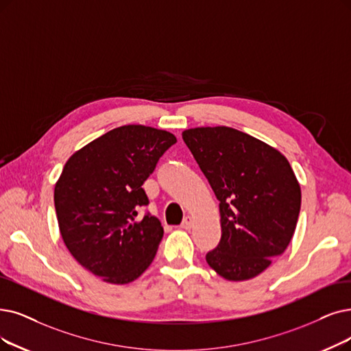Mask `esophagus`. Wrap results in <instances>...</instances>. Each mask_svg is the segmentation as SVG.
Instances as JSON below:
<instances>
[{
    "mask_svg": "<svg viewBox=\"0 0 351 351\" xmlns=\"http://www.w3.org/2000/svg\"><path fill=\"white\" fill-rule=\"evenodd\" d=\"M193 224H194V220H193V217H190V216H187L184 220H183V223H181V229H186V230H190L191 228H193Z\"/></svg>",
    "mask_w": 351,
    "mask_h": 351,
    "instance_id": "34e87169",
    "label": "esophagus"
}]
</instances>
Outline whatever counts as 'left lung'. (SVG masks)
Instances as JSON below:
<instances>
[{
  "label": "left lung",
  "mask_w": 351,
  "mask_h": 351,
  "mask_svg": "<svg viewBox=\"0 0 351 351\" xmlns=\"http://www.w3.org/2000/svg\"><path fill=\"white\" fill-rule=\"evenodd\" d=\"M183 139L220 202L221 239L206 261L228 281L262 274L288 247L301 187L274 147L229 127H202Z\"/></svg>",
  "instance_id": "obj_1"
}]
</instances>
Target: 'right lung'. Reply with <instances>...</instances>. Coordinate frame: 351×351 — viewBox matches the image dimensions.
I'll return each instance as SVG.
<instances>
[{"instance_id":"1","label":"right lung","mask_w":351,"mask_h":351,"mask_svg":"<svg viewBox=\"0 0 351 351\" xmlns=\"http://www.w3.org/2000/svg\"><path fill=\"white\" fill-rule=\"evenodd\" d=\"M177 138L144 125H123L76 151L54 186V207L72 256L109 284H130L151 265L164 229L139 207L144 181Z\"/></svg>"}]
</instances>
